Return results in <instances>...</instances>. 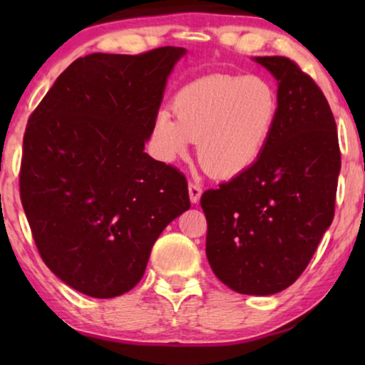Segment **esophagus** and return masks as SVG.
Masks as SVG:
<instances>
[{
  "label": "esophagus",
  "instance_id": "obj_1",
  "mask_svg": "<svg viewBox=\"0 0 365 365\" xmlns=\"http://www.w3.org/2000/svg\"><path fill=\"white\" fill-rule=\"evenodd\" d=\"M189 199H191L192 204H197L199 199H201V194H202V189H201V184L197 182H189Z\"/></svg>",
  "mask_w": 365,
  "mask_h": 365
}]
</instances>
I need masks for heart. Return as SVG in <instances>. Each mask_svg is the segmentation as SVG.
Masks as SVG:
<instances>
[{
	"label": "heart",
	"mask_w": 365,
	"mask_h": 365,
	"mask_svg": "<svg viewBox=\"0 0 365 365\" xmlns=\"http://www.w3.org/2000/svg\"><path fill=\"white\" fill-rule=\"evenodd\" d=\"M174 113L163 109L154 124L163 156H184L194 141L201 166L229 179L261 158L276 126L279 96L262 76L212 74L184 86L174 98Z\"/></svg>",
	"instance_id": "obj_1"
}]
</instances>
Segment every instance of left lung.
I'll list each match as a JSON object with an SVG mask.
<instances>
[{"mask_svg":"<svg viewBox=\"0 0 365 365\" xmlns=\"http://www.w3.org/2000/svg\"><path fill=\"white\" fill-rule=\"evenodd\" d=\"M277 79L272 136L246 173L202 194L206 256L239 294L271 296L297 281L334 219L341 151L321 88L284 56H257Z\"/></svg>","mask_w":365,"mask_h":365,"instance_id":"obj_1","label":"left lung"}]
</instances>
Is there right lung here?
Here are the masks:
<instances>
[{"mask_svg": "<svg viewBox=\"0 0 365 365\" xmlns=\"http://www.w3.org/2000/svg\"><path fill=\"white\" fill-rule=\"evenodd\" d=\"M184 54L174 46L88 54L29 116L19 171L24 214L44 264L86 296L131 291L159 234L191 207L184 174L144 153Z\"/></svg>", "mask_w": 365, "mask_h": 365, "instance_id": "right-lung-1", "label": "right lung"}]
</instances>
